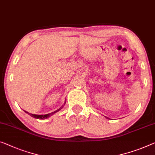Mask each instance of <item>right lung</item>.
I'll return each instance as SVG.
<instances>
[{
	"instance_id": "obj_1",
	"label": "right lung",
	"mask_w": 155,
	"mask_h": 155,
	"mask_svg": "<svg viewBox=\"0 0 155 155\" xmlns=\"http://www.w3.org/2000/svg\"><path fill=\"white\" fill-rule=\"evenodd\" d=\"M64 106H62V107H61L59 109H57L56 111H53V112H52V113H51V114H45V115H37V114H30V113H28V111H25V113H27L28 114H29L30 116H32V117H33V118H38V119H46V118H48L49 116H51V115H53V114H54V113H56V112H58V111H59V110H61V108L63 107Z\"/></svg>"
}]
</instances>
